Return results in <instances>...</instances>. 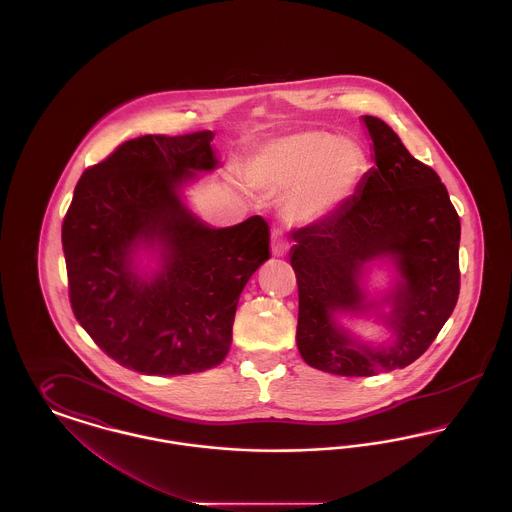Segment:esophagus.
Returning <instances> with one entry per match:
<instances>
[{"label": "esophagus", "mask_w": 512, "mask_h": 512, "mask_svg": "<svg viewBox=\"0 0 512 512\" xmlns=\"http://www.w3.org/2000/svg\"><path fill=\"white\" fill-rule=\"evenodd\" d=\"M288 249H290L288 236H286L284 232H280V230H274V232H272V253H274L276 257H282V255L288 253Z\"/></svg>", "instance_id": "34e87169"}]
</instances>
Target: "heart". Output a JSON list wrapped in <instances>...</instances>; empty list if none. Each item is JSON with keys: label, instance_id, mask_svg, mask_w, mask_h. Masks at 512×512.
<instances>
[{"label": "heart", "instance_id": "obj_1", "mask_svg": "<svg viewBox=\"0 0 512 512\" xmlns=\"http://www.w3.org/2000/svg\"><path fill=\"white\" fill-rule=\"evenodd\" d=\"M365 169L361 149L322 130L297 132L265 147L253 161L251 180L282 194L284 217L311 222L334 213L355 192Z\"/></svg>", "mask_w": 512, "mask_h": 512}]
</instances>
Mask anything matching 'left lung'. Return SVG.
Here are the masks:
<instances>
[{"label": "left lung", "instance_id": "left-lung-1", "mask_svg": "<svg viewBox=\"0 0 512 512\" xmlns=\"http://www.w3.org/2000/svg\"><path fill=\"white\" fill-rule=\"evenodd\" d=\"M376 167L357 195L334 213L293 232L297 292V349L307 365L340 376H374L405 368L436 340L459 290L461 219L438 172L420 163L390 126L365 117ZM390 254L402 282L391 341L368 348L335 324L340 312L365 308L360 276L366 262Z\"/></svg>", "mask_w": 512, "mask_h": 512}]
</instances>
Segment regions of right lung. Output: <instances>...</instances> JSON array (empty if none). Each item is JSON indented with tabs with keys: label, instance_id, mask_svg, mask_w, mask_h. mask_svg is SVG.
Segmentation results:
<instances>
[{
	"label": "right lung",
	"instance_id": "right-lung-1",
	"mask_svg": "<svg viewBox=\"0 0 512 512\" xmlns=\"http://www.w3.org/2000/svg\"><path fill=\"white\" fill-rule=\"evenodd\" d=\"M213 132L147 134L82 172L61 240L74 317L113 361L142 374H194L220 365L240 293L268 257V222L230 228L194 219L178 188L217 159ZM140 241H159L166 267L151 281L129 268Z\"/></svg>",
	"mask_w": 512,
	"mask_h": 512
}]
</instances>
